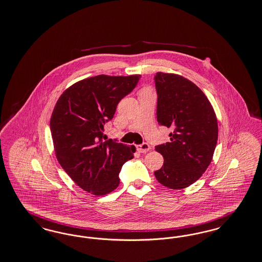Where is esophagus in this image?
Returning <instances> with one entry per match:
<instances>
[{"label": "esophagus", "mask_w": 262, "mask_h": 262, "mask_svg": "<svg viewBox=\"0 0 262 262\" xmlns=\"http://www.w3.org/2000/svg\"><path fill=\"white\" fill-rule=\"evenodd\" d=\"M137 148V151L139 152V153H146L148 152L149 150H150V145L146 143V142H144V143H142V144H140V145H137L136 146Z\"/></svg>", "instance_id": "obj_1"}]
</instances>
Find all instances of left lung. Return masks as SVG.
Masks as SVG:
<instances>
[{
    "instance_id": "8db88e82",
    "label": "left lung",
    "mask_w": 262,
    "mask_h": 262,
    "mask_svg": "<svg viewBox=\"0 0 262 262\" xmlns=\"http://www.w3.org/2000/svg\"><path fill=\"white\" fill-rule=\"evenodd\" d=\"M154 80L158 124L173 129L170 142L155 147L164 165L154 174L168 188H186L211 162L219 136L216 116L205 94L184 77L158 72Z\"/></svg>"
}]
</instances>
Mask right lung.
I'll return each mask as SVG.
<instances>
[{
	"instance_id": "right-lung-1",
	"label": "right lung",
	"mask_w": 262,
	"mask_h": 262,
	"mask_svg": "<svg viewBox=\"0 0 262 262\" xmlns=\"http://www.w3.org/2000/svg\"><path fill=\"white\" fill-rule=\"evenodd\" d=\"M140 77L98 75L84 79L67 89L54 106L51 132L56 158L74 182L94 195L115 190L121 168L134 158L136 146L117 139L104 141L102 130Z\"/></svg>"
}]
</instances>
